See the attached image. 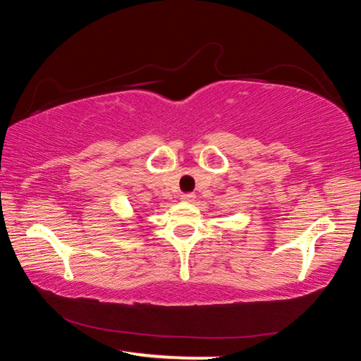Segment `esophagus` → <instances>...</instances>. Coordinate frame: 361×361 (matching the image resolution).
I'll return each instance as SVG.
<instances>
[{
	"instance_id": "obj_1",
	"label": "esophagus",
	"mask_w": 361,
	"mask_h": 361,
	"mask_svg": "<svg viewBox=\"0 0 361 361\" xmlns=\"http://www.w3.org/2000/svg\"><path fill=\"white\" fill-rule=\"evenodd\" d=\"M181 199L185 200V202H192V200H194V194H191V192L183 194V195H181Z\"/></svg>"
}]
</instances>
